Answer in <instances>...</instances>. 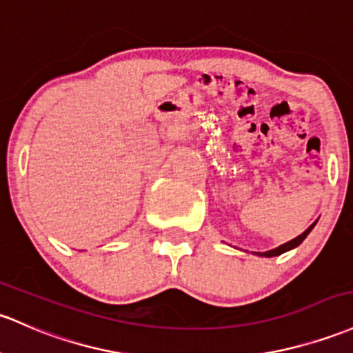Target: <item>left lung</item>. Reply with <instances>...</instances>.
Segmentation results:
<instances>
[{
    "label": "left lung",
    "mask_w": 353,
    "mask_h": 353,
    "mask_svg": "<svg viewBox=\"0 0 353 353\" xmlns=\"http://www.w3.org/2000/svg\"><path fill=\"white\" fill-rule=\"evenodd\" d=\"M315 224H316V221H315V223H313V224H310L308 230H305L303 233H301L300 236H296V238H295V239H292V241H288V243H285V245H281V246L274 248V250L265 251V253H254V254H258V256H266V258H271V256H280L281 253H286V251H290V250H293V248L300 246L301 243H303V239L307 238V236L310 234V231H312L313 228H315Z\"/></svg>",
    "instance_id": "8db88e82"
}]
</instances>
